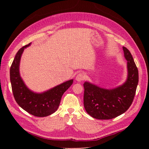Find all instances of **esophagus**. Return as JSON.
<instances>
[{"label": "esophagus", "mask_w": 149, "mask_h": 149, "mask_svg": "<svg viewBox=\"0 0 149 149\" xmlns=\"http://www.w3.org/2000/svg\"><path fill=\"white\" fill-rule=\"evenodd\" d=\"M85 79V75L83 73H80V74H77V76L75 77V81L77 82H81Z\"/></svg>", "instance_id": "esophagus-1"}]
</instances>
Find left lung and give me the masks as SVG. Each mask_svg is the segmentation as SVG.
Masks as SVG:
<instances>
[{
    "label": "left lung",
    "instance_id": "left-lung-1",
    "mask_svg": "<svg viewBox=\"0 0 149 149\" xmlns=\"http://www.w3.org/2000/svg\"><path fill=\"white\" fill-rule=\"evenodd\" d=\"M127 60V75L125 82L112 89H105L85 81L84 103L86 112L98 120H110L126 112L134 99L139 81L138 69L130 50L123 47Z\"/></svg>",
    "mask_w": 149,
    "mask_h": 149
}]
</instances>
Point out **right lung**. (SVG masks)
Here are the masks:
<instances>
[{
	"label": "right lung",
	"mask_w": 149,
	"mask_h": 149,
	"mask_svg": "<svg viewBox=\"0 0 149 149\" xmlns=\"http://www.w3.org/2000/svg\"><path fill=\"white\" fill-rule=\"evenodd\" d=\"M31 42L21 48L16 54L10 70L12 89L14 99L20 107L37 117H45L56 112L59 107L63 94L72 85L74 79L41 93H37L29 89L20 75L19 64L24 49Z\"/></svg>",
	"instance_id": "right-lung-1"
}]
</instances>
